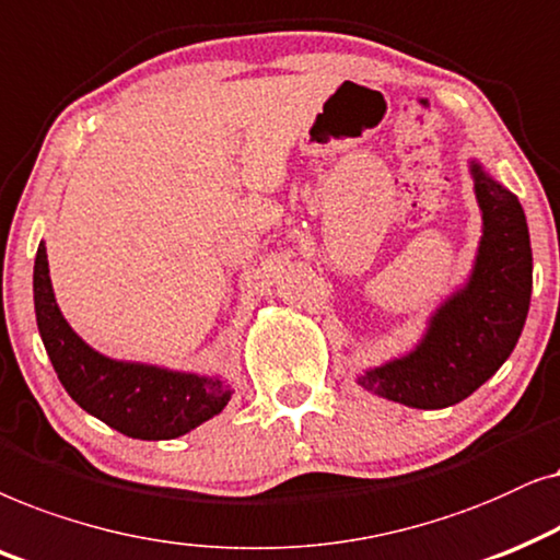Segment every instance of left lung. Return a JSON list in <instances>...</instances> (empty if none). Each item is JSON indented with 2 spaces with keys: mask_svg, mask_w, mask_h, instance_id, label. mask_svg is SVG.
Wrapping results in <instances>:
<instances>
[{
  "mask_svg": "<svg viewBox=\"0 0 560 560\" xmlns=\"http://www.w3.org/2000/svg\"><path fill=\"white\" fill-rule=\"evenodd\" d=\"M483 237L471 281L432 317L420 348L358 378L363 389L417 409L464 401L510 358L533 289V250L517 197L474 166Z\"/></svg>",
  "mask_w": 560,
  "mask_h": 560,
  "instance_id": "obj_1",
  "label": "left lung"
}]
</instances>
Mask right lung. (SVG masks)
Instances as JSON below:
<instances>
[{
    "label": "right lung",
    "instance_id": "obj_1",
    "mask_svg": "<svg viewBox=\"0 0 560 560\" xmlns=\"http://www.w3.org/2000/svg\"><path fill=\"white\" fill-rule=\"evenodd\" d=\"M35 317L63 389L81 409L140 441H171L210 420L230 401L220 378L176 374L104 358L66 323L54 300L46 245L40 243L33 273Z\"/></svg>",
    "mask_w": 560,
    "mask_h": 560
}]
</instances>
